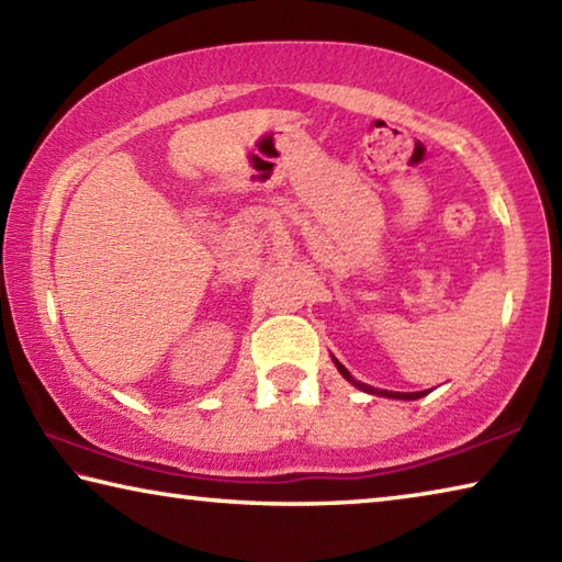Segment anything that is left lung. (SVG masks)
I'll use <instances>...</instances> for the list:
<instances>
[{
  "label": "left lung",
  "mask_w": 562,
  "mask_h": 562,
  "mask_svg": "<svg viewBox=\"0 0 562 562\" xmlns=\"http://www.w3.org/2000/svg\"><path fill=\"white\" fill-rule=\"evenodd\" d=\"M335 359V357H331ZM335 364H337V369H339V374L347 379V382H351L355 384L357 389H361V392H367V394H379V396H389V398H408V402H414V398H422V396H426V392H379V389H374V386H369V384H361V382H357L355 376H351L347 369H345V364H341V361H337L335 359Z\"/></svg>",
  "instance_id": "8db88e82"
}]
</instances>
